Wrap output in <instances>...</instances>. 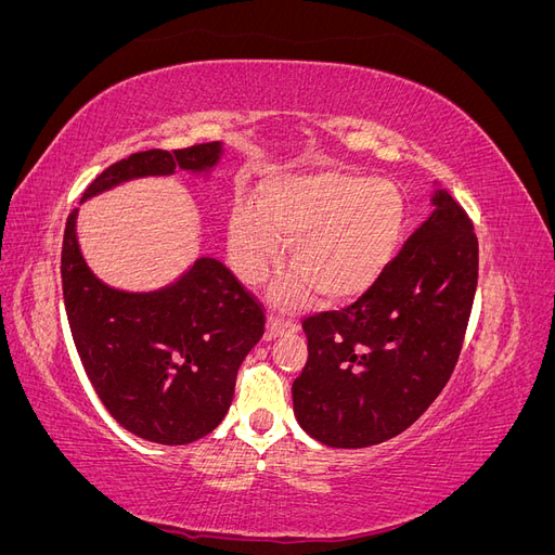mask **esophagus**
<instances>
[{"label":"esophagus","mask_w":555,"mask_h":555,"mask_svg":"<svg viewBox=\"0 0 555 555\" xmlns=\"http://www.w3.org/2000/svg\"><path fill=\"white\" fill-rule=\"evenodd\" d=\"M294 328H296V322H292V319L271 314V317H268V324H266V340H273V338H278L280 333L294 331Z\"/></svg>","instance_id":"34e87169"}]
</instances>
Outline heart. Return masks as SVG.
I'll list each match as a JSON object with an SVG mask.
<instances>
[{"label":"heart","instance_id":"obj_1","mask_svg":"<svg viewBox=\"0 0 555 555\" xmlns=\"http://www.w3.org/2000/svg\"><path fill=\"white\" fill-rule=\"evenodd\" d=\"M405 227V204L382 178L326 171L263 184L257 208L236 201L229 215V257L243 282L259 284L289 243L296 271L275 298L298 306L310 284L326 300L363 294L393 259Z\"/></svg>","mask_w":555,"mask_h":555}]
</instances>
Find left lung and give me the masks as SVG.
I'll return each instance as SVG.
<instances>
[{"label":"left lung","instance_id":"left-lung-1","mask_svg":"<svg viewBox=\"0 0 555 555\" xmlns=\"http://www.w3.org/2000/svg\"><path fill=\"white\" fill-rule=\"evenodd\" d=\"M428 220L357 304L308 317V361L292 384L310 438L338 449L396 438L440 396L473 310L479 245L467 212L435 190Z\"/></svg>","mask_w":555,"mask_h":555}]
</instances>
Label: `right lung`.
<instances>
[{"instance_id": "obj_1", "label": "right lung", "mask_w": 555, "mask_h": 555, "mask_svg": "<svg viewBox=\"0 0 555 555\" xmlns=\"http://www.w3.org/2000/svg\"><path fill=\"white\" fill-rule=\"evenodd\" d=\"M222 143L145 150L115 162L82 194L173 176H208ZM78 208L66 217L62 292L82 367L117 424L157 444H190L220 426L236 375L261 335L266 317L229 268L198 257L176 282L155 292H122L99 280L76 236Z\"/></svg>"}]
</instances>
